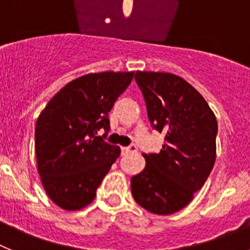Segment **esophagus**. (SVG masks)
<instances>
[{
	"label": "esophagus",
	"mask_w": 250,
	"mask_h": 250,
	"mask_svg": "<svg viewBox=\"0 0 250 250\" xmlns=\"http://www.w3.org/2000/svg\"><path fill=\"white\" fill-rule=\"evenodd\" d=\"M138 150L136 145H130V146H125V147H121V154L123 155H126V154H130V152H135Z\"/></svg>",
	"instance_id": "34e87169"
}]
</instances>
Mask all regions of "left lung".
<instances>
[{"label": "left lung", "instance_id": "8db88e82", "mask_svg": "<svg viewBox=\"0 0 250 250\" xmlns=\"http://www.w3.org/2000/svg\"><path fill=\"white\" fill-rule=\"evenodd\" d=\"M151 126L165 134L159 154H144L131 194L147 211L169 215L187 207L207 182L216 158L218 123L202 95L169 72L136 71Z\"/></svg>", "mask_w": 250, "mask_h": 250}]
</instances>
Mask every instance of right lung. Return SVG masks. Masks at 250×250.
<instances>
[{"label": "right lung", "mask_w": 250, "mask_h": 250, "mask_svg": "<svg viewBox=\"0 0 250 250\" xmlns=\"http://www.w3.org/2000/svg\"><path fill=\"white\" fill-rule=\"evenodd\" d=\"M134 77L98 72L75 79L48 101L37 118L35 151L46 194L65 210H80L120 155V147L96 137L110 130L109 112Z\"/></svg>", "instance_id": "right-lung-1"}]
</instances>
